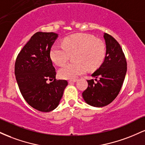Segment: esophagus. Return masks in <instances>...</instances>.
Instances as JSON below:
<instances>
[{"instance_id": "1", "label": "esophagus", "mask_w": 145, "mask_h": 145, "mask_svg": "<svg viewBox=\"0 0 145 145\" xmlns=\"http://www.w3.org/2000/svg\"><path fill=\"white\" fill-rule=\"evenodd\" d=\"M76 81H77V80H76V79L70 80H69V84H71V83H74L75 82H76Z\"/></svg>"}]
</instances>
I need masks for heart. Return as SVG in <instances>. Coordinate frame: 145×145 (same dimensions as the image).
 <instances>
[{"label": "heart", "instance_id": "obj_1", "mask_svg": "<svg viewBox=\"0 0 145 145\" xmlns=\"http://www.w3.org/2000/svg\"><path fill=\"white\" fill-rule=\"evenodd\" d=\"M62 45L54 44L50 52L51 60L56 65L61 66L74 56L75 63H69L59 71L61 78L73 80L85 72L101 65L106 56V46L102 41L91 35L76 33L63 39Z\"/></svg>", "mask_w": 145, "mask_h": 145}]
</instances>
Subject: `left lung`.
<instances>
[{
	"mask_svg": "<svg viewBox=\"0 0 145 145\" xmlns=\"http://www.w3.org/2000/svg\"><path fill=\"white\" fill-rule=\"evenodd\" d=\"M104 37L106 45L104 61L91 75L97 82L88 80V87L82 93L84 101L95 107L107 106L115 99L127 72V61L120 44L107 33Z\"/></svg>",
	"mask_w": 145,
	"mask_h": 145,
	"instance_id": "8db88e82",
	"label": "left lung"
}]
</instances>
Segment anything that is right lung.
<instances>
[{
    "instance_id": "obj_1",
    "label": "right lung",
    "mask_w": 145,
    "mask_h": 145,
    "mask_svg": "<svg viewBox=\"0 0 145 145\" xmlns=\"http://www.w3.org/2000/svg\"><path fill=\"white\" fill-rule=\"evenodd\" d=\"M58 37L55 33L37 32L31 37L16 58L15 76L25 101L41 112H50L59 105L68 84L56 80V70L50 56ZM47 80H53L49 84Z\"/></svg>"
}]
</instances>
